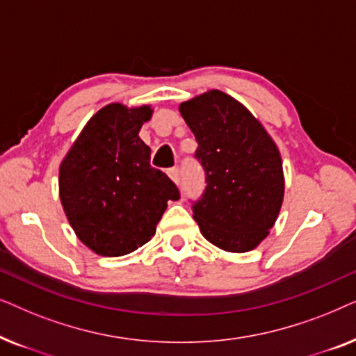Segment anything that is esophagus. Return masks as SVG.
Here are the masks:
<instances>
[{"instance_id": "obj_1", "label": "esophagus", "mask_w": 356, "mask_h": 356, "mask_svg": "<svg viewBox=\"0 0 356 356\" xmlns=\"http://www.w3.org/2000/svg\"><path fill=\"white\" fill-rule=\"evenodd\" d=\"M167 173H168V177H170V179H172V181H173V183H177V184L179 183V170H178L177 167L170 168Z\"/></svg>"}]
</instances>
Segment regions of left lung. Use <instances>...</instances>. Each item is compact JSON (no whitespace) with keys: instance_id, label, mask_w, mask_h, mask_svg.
Returning a JSON list of instances; mask_svg holds the SVG:
<instances>
[{"instance_id":"left-lung-1","label":"left lung","mask_w":356,"mask_h":356,"mask_svg":"<svg viewBox=\"0 0 356 356\" xmlns=\"http://www.w3.org/2000/svg\"><path fill=\"white\" fill-rule=\"evenodd\" d=\"M197 140L206 191L193 217L207 241L230 252L259 246L279 217L285 179L279 147L245 105L207 90L179 105Z\"/></svg>"}]
</instances>
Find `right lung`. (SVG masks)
Here are the masks:
<instances>
[{"instance_id":"add662e5","label":"right lung","mask_w":356,"mask_h":356,"mask_svg":"<svg viewBox=\"0 0 356 356\" xmlns=\"http://www.w3.org/2000/svg\"><path fill=\"white\" fill-rule=\"evenodd\" d=\"M150 105L110 104L87 121L60 165V199L77 238L97 254H129L155 235L175 183L150 167L139 138Z\"/></svg>"}]
</instances>
